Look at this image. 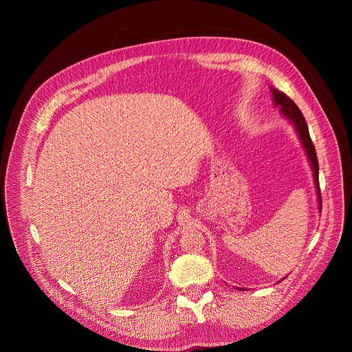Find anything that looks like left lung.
Masks as SVG:
<instances>
[{"mask_svg":"<svg viewBox=\"0 0 352 352\" xmlns=\"http://www.w3.org/2000/svg\"><path fill=\"white\" fill-rule=\"evenodd\" d=\"M271 91H272V94H274L275 105H280L281 113L295 125V128H297L298 135H300V138L302 141V145L305 148L308 160H309L311 166H312L314 179H316V187H317V191H318V201H320V207H321L322 201H321L320 179H318V158H317V153H316V146H314V144L311 141V137H309L307 121H305L302 113L300 111V108L297 107V104H295L289 97H287L284 92L275 89V88H271Z\"/></svg>","mask_w":352,"mask_h":352,"instance_id":"8db88e82","label":"left lung"}]
</instances>
